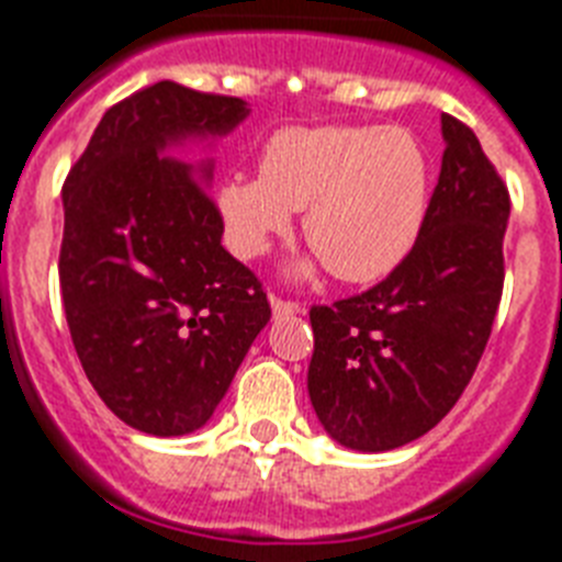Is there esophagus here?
Segmentation results:
<instances>
[{"label":"esophagus","mask_w":562,"mask_h":562,"mask_svg":"<svg viewBox=\"0 0 562 562\" xmlns=\"http://www.w3.org/2000/svg\"><path fill=\"white\" fill-rule=\"evenodd\" d=\"M270 307H272V315H276V318H290V315L301 313V304H295V301L278 299V295H270Z\"/></svg>","instance_id":"esophagus-1"}]
</instances>
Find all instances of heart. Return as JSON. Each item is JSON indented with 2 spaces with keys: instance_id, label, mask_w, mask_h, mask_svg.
<instances>
[{
  "instance_id": "b5f03b06",
  "label": "heart",
  "mask_w": 562,
  "mask_h": 562,
  "mask_svg": "<svg viewBox=\"0 0 562 562\" xmlns=\"http://www.w3.org/2000/svg\"><path fill=\"white\" fill-rule=\"evenodd\" d=\"M430 164L405 128L318 125L281 128L261 151V175H232L217 206L232 247L244 258L267 252L304 209V238L315 255L292 267L310 276L318 263L347 284L391 276L414 249L425 224Z\"/></svg>"
}]
</instances>
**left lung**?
I'll return each instance as SVG.
<instances>
[{"instance_id": "left-lung-1", "label": "left lung", "mask_w": 562, "mask_h": 562, "mask_svg": "<svg viewBox=\"0 0 562 562\" xmlns=\"http://www.w3.org/2000/svg\"><path fill=\"white\" fill-rule=\"evenodd\" d=\"M442 171L414 249L373 290L310 310L315 416L345 448L425 437L471 382L503 295L512 201L465 123L442 114Z\"/></svg>"}]
</instances>
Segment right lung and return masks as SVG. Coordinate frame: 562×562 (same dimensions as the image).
Listing matches in <instances>:
<instances>
[{
  "label": "right lung",
  "instance_id": "1",
  "mask_svg": "<svg viewBox=\"0 0 562 562\" xmlns=\"http://www.w3.org/2000/svg\"><path fill=\"white\" fill-rule=\"evenodd\" d=\"M249 117L240 97L164 80L111 105L63 187L59 292L88 382L128 428H203L270 322L258 278L221 244L212 146Z\"/></svg>",
  "mask_w": 562,
  "mask_h": 562
}]
</instances>
